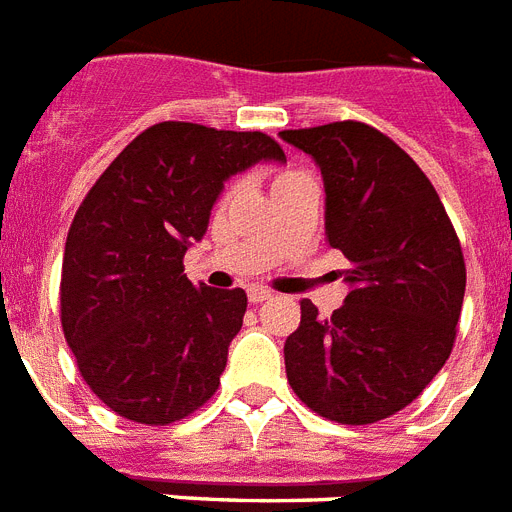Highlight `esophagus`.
Returning a JSON list of instances; mask_svg holds the SVG:
<instances>
[{"mask_svg": "<svg viewBox=\"0 0 512 512\" xmlns=\"http://www.w3.org/2000/svg\"><path fill=\"white\" fill-rule=\"evenodd\" d=\"M269 298H275V293H272V290H264V288L248 290V301H251V304H261V301H269Z\"/></svg>", "mask_w": 512, "mask_h": 512, "instance_id": "34e87169", "label": "esophagus"}]
</instances>
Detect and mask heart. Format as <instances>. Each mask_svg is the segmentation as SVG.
Returning <instances> with one entry per match:
<instances>
[{"label":"heart","instance_id":"1","mask_svg":"<svg viewBox=\"0 0 512 512\" xmlns=\"http://www.w3.org/2000/svg\"><path fill=\"white\" fill-rule=\"evenodd\" d=\"M296 177H304V171H298V169H277L275 174H272V190H275V187H280V185H285V182H290V179H296ZM235 190H237L235 185L227 187V190H224V200L232 198V195H235Z\"/></svg>","mask_w":512,"mask_h":512}]
</instances>
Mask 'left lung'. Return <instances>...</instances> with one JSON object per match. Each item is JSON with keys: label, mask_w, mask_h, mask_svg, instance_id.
Segmentation results:
<instances>
[{"label": "left lung", "mask_w": 512, "mask_h": 512, "mask_svg": "<svg viewBox=\"0 0 512 512\" xmlns=\"http://www.w3.org/2000/svg\"><path fill=\"white\" fill-rule=\"evenodd\" d=\"M320 163L327 243L354 264L333 317L301 301L285 341L290 388L343 425L391 418L415 402L452 354L465 296V259L447 208L423 169L362 121L285 129Z\"/></svg>", "instance_id": "obj_1"}]
</instances>
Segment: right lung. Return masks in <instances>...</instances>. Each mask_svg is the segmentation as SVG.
<instances>
[{
    "instance_id": "add662e5",
    "label": "right lung",
    "mask_w": 512,
    "mask_h": 512,
    "mask_svg": "<svg viewBox=\"0 0 512 512\" xmlns=\"http://www.w3.org/2000/svg\"><path fill=\"white\" fill-rule=\"evenodd\" d=\"M282 161L264 132L161 121L137 134L81 200L65 237L60 322L108 410L171 425L216 394L243 325V288H195L185 253L206 235L224 179Z\"/></svg>"
}]
</instances>
